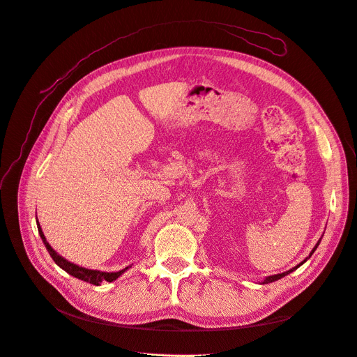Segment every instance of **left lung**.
Listing matches in <instances>:
<instances>
[{
    "mask_svg": "<svg viewBox=\"0 0 357 357\" xmlns=\"http://www.w3.org/2000/svg\"><path fill=\"white\" fill-rule=\"evenodd\" d=\"M320 244V240H319V243L316 244V247L314 248H312V252L310 253V256L312 255V253H314V250H316V248H317V245ZM305 262V261H304ZM304 262H301L298 266H295V268H291V269H289V271H286V273H282V274H275V275H271V277H266L265 278V282H264V284H268V283H273V282H277V280H280V278H282V277H284V275H287V274H290L291 271H295V269L296 268H299L302 264H304Z\"/></svg>",
    "mask_w": 357,
    "mask_h": 357,
    "instance_id": "obj_1",
    "label": "left lung"
}]
</instances>
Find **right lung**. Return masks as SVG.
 <instances>
[{
	"label": "right lung",
	"mask_w": 357,
	"mask_h": 357,
	"mask_svg": "<svg viewBox=\"0 0 357 357\" xmlns=\"http://www.w3.org/2000/svg\"><path fill=\"white\" fill-rule=\"evenodd\" d=\"M37 228H38V234H40V236H41L43 243H45V245H46V248H47V252H49V255L52 256L53 261H55V264H56L58 266H61V268L63 269V271H67L68 274H71V275L75 277V278L83 280V282H86V283L100 286V284L104 282V280H105V282L110 283V282H113V280H116L117 277H121V275L126 271V269L129 268V266H126L125 269H122V271H117V273H102V271H95V269H86V268H82V266H79V265H74V264L66 261V259H63L62 256H59V255L50 247V244L46 241L45 234H43V231H41V228H40L38 220H37Z\"/></svg>",
	"instance_id": "1"
}]
</instances>
